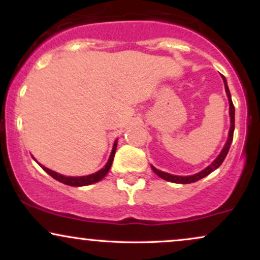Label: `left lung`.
I'll return each mask as SVG.
<instances>
[{"mask_svg":"<svg viewBox=\"0 0 260 260\" xmlns=\"http://www.w3.org/2000/svg\"><path fill=\"white\" fill-rule=\"evenodd\" d=\"M222 79H223V83H225V90H226V94H228V98H229V103H230V118H231V128H230V132H229V139H228V142H226V144H225V147H223L222 151H221V153H220L219 156H217L216 159L214 160V162L211 164L210 166H208V168L205 169V170H203L202 172H199V174L193 175V176H175V175H170V174H166V172L159 171V170L155 169L154 166H151V169H153V171L155 172V174L159 176V177L162 178V180L174 182V183H193V182L199 181V180H201V178L205 177V176H208L209 174H211V172H213L214 170H216L217 168H219V166L222 164V161L225 160L226 155H228L229 150H230V145H231L232 139H234L235 106H234V104H232L231 94H230L228 83H226V79H225V77H223V76H222Z\"/></svg>","mask_w":260,"mask_h":260,"instance_id":"obj_1","label":"left lung"}]
</instances>
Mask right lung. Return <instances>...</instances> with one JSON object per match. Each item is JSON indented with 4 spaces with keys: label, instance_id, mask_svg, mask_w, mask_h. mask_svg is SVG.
<instances>
[{
    "label": "right lung",
    "instance_id": "right-lung-1",
    "mask_svg": "<svg viewBox=\"0 0 260 260\" xmlns=\"http://www.w3.org/2000/svg\"><path fill=\"white\" fill-rule=\"evenodd\" d=\"M116 148H117V142H115V144H113V148H112V151H111V155H110L109 157V161H107V164L105 165V168L101 169L100 171L95 172V174L92 175H88V176H82V177H67V176H62L57 174V172L55 171H51V170L44 168V166H41L43 170L45 172H47L51 177L55 178V180H57L59 182H62V183L67 184V186H73V187H79V186H88V184H91V183H95V182L103 180L104 177H105L107 172H109L110 168H111L112 165V161H113V156H115V153H116Z\"/></svg>",
    "mask_w": 260,
    "mask_h": 260
}]
</instances>
